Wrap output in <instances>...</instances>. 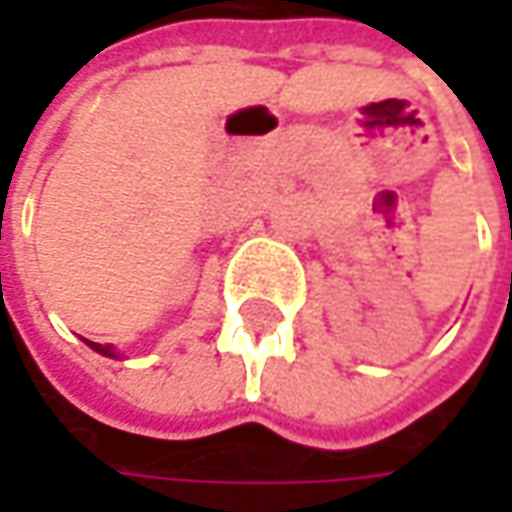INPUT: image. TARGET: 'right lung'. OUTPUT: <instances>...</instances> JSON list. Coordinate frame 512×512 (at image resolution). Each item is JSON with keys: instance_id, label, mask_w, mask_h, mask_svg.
Here are the masks:
<instances>
[{"instance_id": "right-lung-1", "label": "right lung", "mask_w": 512, "mask_h": 512, "mask_svg": "<svg viewBox=\"0 0 512 512\" xmlns=\"http://www.w3.org/2000/svg\"><path fill=\"white\" fill-rule=\"evenodd\" d=\"M96 353H102V356H110V359H116V353H113V347L110 344H96V342H88Z\"/></svg>"}]
</instances>
